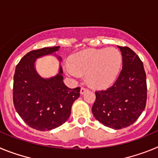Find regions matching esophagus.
<instances>
[{
	"instance_id": "34e87169",
	"label": "esophagus",
	"mask_w": 158,
	"mask_h": 158,
	"mask_svg": "<svg viewBox=\"0 0 158 158\" xmlns=\"http://www.w3.org/2000/svg\"><path fill=\"white\" fill-rule=\"evenodd\" d=\"M88 90H89V89H87V88H85V87H84V86H82L81 88V94H84V93H85L86 91H88Z\"/></svg>"
}]
</instances>
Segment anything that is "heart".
Masks as SVG:
<instances>
[{"instance_id": "1", "label": "heart", "mask_w": 158, "mask_h": 158, "mask_svg": "<svg viewBox=\"0 0 158 158\" xmlns=\"http://www.w3.org/2000/svg\"><path fill=\"white\" fill-rule=\"evenodd\" d=\"M122 65V54L118 49H88L73 54L70 64L64 66L67 75L74 78L86 73L91 85L104 87L115 80Z\"/></svg>"}]
</instances>
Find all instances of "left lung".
Instances as JSON below:
<instances>
[{
  "label": "left lung",
  "mask_w": 158,
  "mask_h": 158,
  "mask_svg": "<svg viewBox=\"0 0 158 158\" xmlns=\"http://www.w3.org/2000/svg\"><path fill=\"white\" fill-rule=\"evenodd\" d=\"M123 68L117 80L105 90L96 91L92 111L105 127H127L144 111L147 99L146 75L139 57L128 47H120Z\"/></svg>",
  "instance_id": "1"
}]
</instances>
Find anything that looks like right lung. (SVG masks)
<instances>
[{
    "label": "right lung",
    "mask_w": 158,
    "mask_h": 158,
    "mask_svg": "<svg viewBox=\"0 0 158 158\" xmlns=\"http://www.w3.org/2000/svg\"><path fill=\"white\" fill-rule=\"evenodd\" d=\"M59 47L30 51L21 58L15 70L14 107L26 124L38 131H50L62 125L70 115L73 103L80 96V87L69 89L64 84L62 66L56 76L48 79L36 73V58L53 54Z\"/></svg>",
    "instance_id": "1"
}]
</instances>
